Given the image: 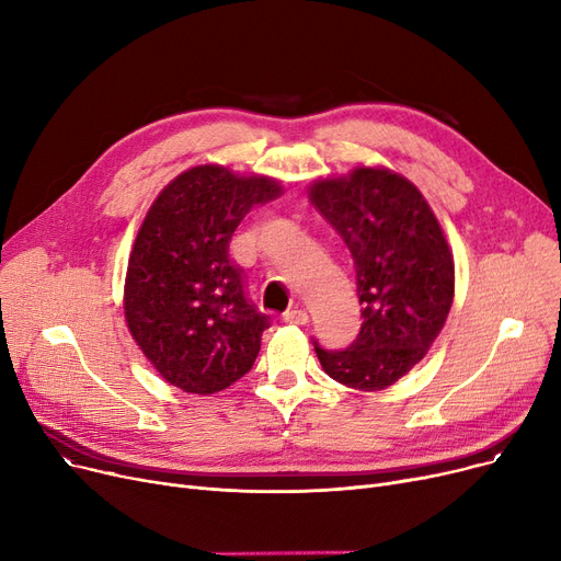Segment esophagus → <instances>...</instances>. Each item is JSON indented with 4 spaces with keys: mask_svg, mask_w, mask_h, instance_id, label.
<instances>
[{
    "mask_svg": "<svg viewBox=\"0 0 561 561\" xmlns=\"http://www.w3.org/2000/svg\"><path fill=\"white\" fill-rule=\"evenodd\" d=\"M284 322H288V325H307L309 322V313L305 309H288L284 316H282Z\"/></svg>",
    "mask_w": 561,
    "mask_h": 561,
    "instance_id": "1",
    "label": "esophagus"
}]
</instances>
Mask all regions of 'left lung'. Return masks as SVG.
Masks as SVG:
<instances>
[{"label":"left lung","instance_id":"obj_1","mask_svg":"<svg viewBox=\"0 0 561 561\" xmlns=\"http://www.w3.org/2000/svg\"><path fill=\"white\" fill-rule=\"evenodd\" d=\"M309 197L341 233L357 273L362 330L345 350L316 355L339 385L381 391L414 368L444 330L455 261L421 191L385 168L320 180Z\"/></svg>","mask_w":561,"mask_h":561}]
</instances>
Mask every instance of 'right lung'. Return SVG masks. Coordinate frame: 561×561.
Instances as JSON below:
<instances>
[{"mask_svg": "<svg viewBox=\"0 0 561 561\" xmlns=\"http://www.w3.org/2000/svg\"><path fill=\"white\" fill-rule=\"evenodd\" d=\"M279 191L268 176L197 165L147 211L129 256L125 318L142 355L176 389L216 393L254 366L271 316L248 298L229 243L252 206Z\"/></svg>", "mask_w": 561, "mask_h": 561, "instance_id": "1", "label": "right lung"}]
</instances>
